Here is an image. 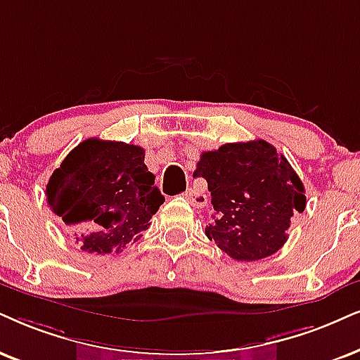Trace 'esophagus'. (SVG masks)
<instances>
[{
  "mask_svg": "<svg viewBox=\"0 0 360 360\" xmlns=\"http://www.w3.org/2000/svg\"><path fill=\"white\" fill-rule=\"evenodd\" d=\"M184 195H186V199H188V201L198 209L204 207V206H206V202H207L206 194L201 193V191L195 189V188H189L188 191H186Z\"/></svg>",
  "mask_w": 360,
  "mask_h": 360,
  "instance_id": "1",
  "label": "esophagus"
}]
</instances>
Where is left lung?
I'll return each mask as SVG.
<instances>
[{
  "label": "left lung",
  "mask_w": 360,
  "mask_h": 360,
  "mask_svg": "<svg viewBox=\"0 0 360 360\" xmlns=\"http://www.w3.org/2000/svg\"><path fill=\"white\" fill-rule=\"evenodd\" d=\"M194 177H204L211 193L206 236L236 261H259L279 251L290 217L306 209L302 181L264 139L202 153Z\"/></svg>",
  "instance_id": "left-lung-1"
}]
</instances>
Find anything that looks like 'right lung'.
I'll list each match as a JSON object with an SVG mask.
<instances>
[{
	"instance_id": "obj_1",
	"label": "right lung",
	"mask_w": 360,
	"mask_h": 360,
	"mask_svg": "<svg viewBox=\"0 0 360 360\" xmlns=\"http://www.w3.org/2000/svg\"><path fill=\"white\" fill-rule=\"evenodd\" d=\"M49 207L86 252L120 254L151 226L165 202L144 165V149L89 138L53 172Z\"/></svg>"
}]
</instances>
